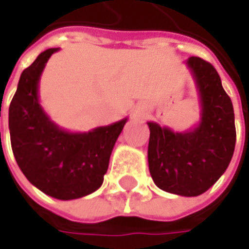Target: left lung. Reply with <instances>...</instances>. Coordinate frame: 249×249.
I'll return each mask as SVG.
<instances>
[{
	"label": "left lung",
	"instance_id": "left-lung-1",
	"mask_svg": "<svg viewBox=\"0 0 249 249\" xmlns=\"http://www.w3.org/2000/svg\"><path fill=\"white\" fill-rule=\"evenodd\" d=\"M187 65L199 91V124L190 131L176 133L148 122V166L160 190L196 196L215 184L233 158L234 109L211 63L191 56Z\"/></svg>",
	"mask_w": 249,
	"mask_h": 249
}]
</instances>
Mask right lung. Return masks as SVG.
Wrapping results in <instances>:
<instances>
[{
  "label": "right lung",
  "mask_w": 249,
  "mask_h": 249,
  "mask_svg": "<svg viewBox=\"0 0 249 249\" xmlns=\"http://www.w3.org/2000/svg\"><path fill=\"white\" fill-rule=\"evenodd\" d=\"M56 51L45 50L20 74L9 105V133L15 159L26 178L44 194L68 201L100 188L127 119L87 133L58 127L38 102L40 76Z\"/></svg>",
  "instance_id": "add662e5"
}]
</instances>
